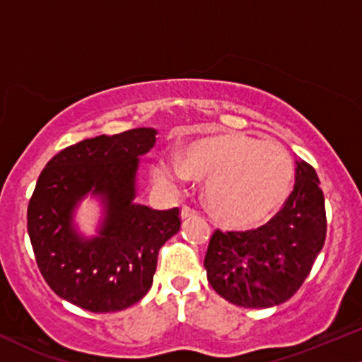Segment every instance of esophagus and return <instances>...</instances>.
Instances as JSON below:
<instances>
[{"label": "esophagus", "instance_id": "obj_1", "mask_svg": "<svg viewBox=\"0 0 362 362\" xmlns=\"http://www.w3.org/2000/svg\"><path fill=\"white\" fill-rule=\"evenodd\" d=\"M199 214L197 212L195 209H192V207H189V205H184V207H182V218H190V217H195V215Z\"/></svg>", "mask_w": 362, "mask_h": 362}]
</instances>
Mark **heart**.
Masks as SVG:
<instances>
[{
  "instance_id": "b5f03b06",
  "label": "heart",
  "mask_w": 362,
  "mask_h": 362,
  "mask_svg": "<svg viewBox=\"0 0 362 362\" xmlns=\"http://www.w3.org/2000/svg\"><path fill=\"white\" fill-rule=\"evenodd\" d=\"M163 180H207L205 202L222 226L247 228L267 221L289 197L294 163L281 145L247 134L192 140L178 157L157 167Z\"/></svg>"
}]
</instances>
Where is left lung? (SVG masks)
Segmentation results:
<instances>
[{
	"instance_id": "8db88e82",
	"label": "left lung",
	"mask_w": 362,
	"mask_h": 362,
	"mask_svg": "<svg viewBox=\"0 0 362 362\" xmlns=\"http://www.w3.org/2000/svg\"><path fill=\"white\" fill-rule=\"evenodd\" d=\"M296 184L265 226L245 232L215 230L204 267L218 296L240 308H272L299 291L326 240L327 221L317 173L296 162Z\"/></svg>"
}]
</instances>
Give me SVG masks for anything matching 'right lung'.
<instances>
[{"label": "right lung", "mask_w": 362, "mask_h": 362, "mask_svg": "<svg viewBox=\"0 0 362 362\" xmlns=\"http://www.w3.org/2000/svg\"><path fill=\"white\" fill-rule=\"evenodd\" d=\"M153 128L100 135L63 148L40 173L28 204V234L41 276L54 294L90 310L117 313L147 294L158 250L180 228V210L134 204L139 157ZM104 205L99 235L85 240L72 212L89 192Z\"/></svg>", "instance_id": "right-lung-1"}]
</instances>
